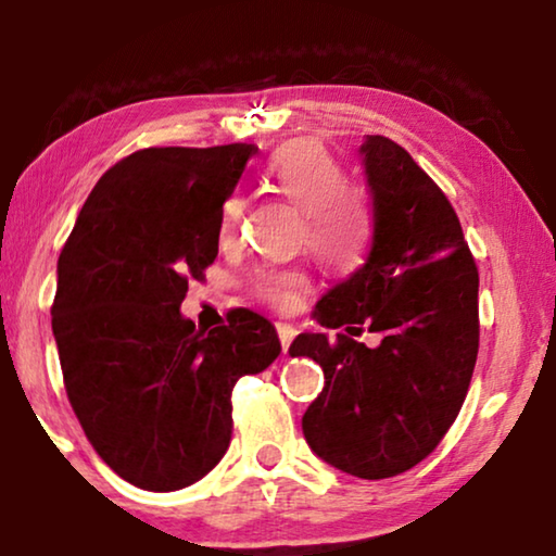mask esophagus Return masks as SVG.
Masks as SVG:
<instances>
[{"label": "esophagus", "mask_w": 556, "mask_h": 556, "mask_svg": "<svg viewBox=\"0 0 556 556\" xmlns=\"http://www.w3.org/2000/svg\"><path fill=\"white\" fill-rule=\"evenodd\" d=\"M278 339H280V346H283V352H288V346H291V341L295 337V329L291 324H278Z\"/></svg>", "instance_id": "esophagus-1"}]
</instances>
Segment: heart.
Segmentation results:
<instances>
[{
	"instance_id": "b5f03b06",
	"label": "heart",
	"mask_w": 556,
	"mask_h": 556,
	"mask_svg": "<svg viewBox=\"0 0 556 556\" xmlns=\"http://www.w3.org/2000/svg\"><path fill=\"white\" fill-rule=\"evenodd\" d=\"M273 192L303 210L301 240L326 268L352 273L367 261L371 245V210L362 192L349 187L344 164L318 139L280 143L263 166ZM245 215V197L230 194L219 207V238L232 240ZM308 283L303 270H268L253 278V293L276 308L293 306Z\"/></svg>"
}]
</instances>
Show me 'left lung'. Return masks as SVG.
Segmentation results:
<instances>
[{"instance_id":"left-lung-1","label":"left lung","mask_w":556,"mask_h":556,"mask_svg":"<svg viewBox=\"0 0 556 556\" xmlns=\"http://www.w3.org/2000/svg\"><path fill=\"white\" fill-rule=\"evenodd\" d=\"M375 238L367 263L318 301L326 329L379 332L369 350L337 333H301L291 356L324 369L303 415L318 458L367 481L405 473L435 451L458 417L478 356V268L460 219L400 143L359 149Z\"/></svg>"}]
</instances>
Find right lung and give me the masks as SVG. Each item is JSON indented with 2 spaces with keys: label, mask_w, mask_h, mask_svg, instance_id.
Returning <instances> with one entry per match:
<instances>
[{
  "label": "right lung",
  "mask_w": 556,
  "mask_h": 556,
  "mask_svg": "<svg viewBox=\"0 0 556 556\" xmlns=\"http://www.w3.org/2000/svg\"><path fill=\"white\" fill-rule=\"evenodd\" d=\"M253 143L151 147L98 179L58 261L52 333L67 400L96 453L143 491L207 476L232 438V387L280 354L268 318L179 314L219 245V207Z\"/></svg>",
  "instance_id": "obj_1"
}]
</instances>
